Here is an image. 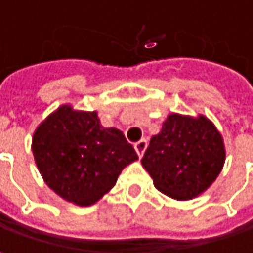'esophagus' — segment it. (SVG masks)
Returning a JSON list of instances; mask_svg holds the SVG:
<instances>
[{
	"mask_svg": "<svg viewBox=\"0 0 253 253\" xmlns=\"http://www.w3.org/2000/svg\"><path fill=\"white\" fill-rule=\"evenodd\" d=\"M146 146H148V142H146V139H142V140L136 142V143H134L136 154H137L139 157H142V155H143V152H145V149H146Z\"/></svg>",
	"mask_w": 253,
	"mask_h": 253,
	"instance_id": "34e87169",
	"label": "esophagus"
}]
</instances>
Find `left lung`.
I'll use <instances>...</instances> for the list:
<instances>
[{"instance_id":"8db88e82","label":"left lung","mask_w":253,"mask_h":253,"mask_svg":"<svg viewBox=\"0 0 253 253\" xmlns=\"http://www.w3.org/2000/svg\"><path fill=\"white\" fill-rule=\"evenodd\" d=\"M226 161L221 133L205 116L170 114L151 137L142 158L143 169L164 195L186 201L205 192Z\"/></svg>"}]
</instances>
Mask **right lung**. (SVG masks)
<instances>
[{
	"mask_svg": "<svg viewBox=\"0 0 253 253\" xmlns=\"http://www.w3.org/2000/svg\"><path fill=\"white\" fill-rule=\"evenodd\" d=\"M35 163L45 183L63 199L92 205L111 190L137 154L119 128L101 126L96 111L61 105L36 127Z\"/></svg>",
	"mask_w": 253,
	"mask_h": 253,
	"instance_id": "right-lung-1",
	"label": "right lung"
}]
</instances>
